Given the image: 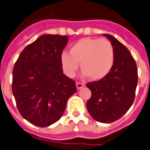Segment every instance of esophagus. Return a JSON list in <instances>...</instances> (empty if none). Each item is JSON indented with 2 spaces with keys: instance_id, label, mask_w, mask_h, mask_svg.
<instances>
[{
  "instance_id": "obj_1",
  "label": "esophagus",
  "mask_w": 150,
  "mask_h": 150,
  "mask_svg": "<svg viewBox=\"0 0 150 150\" xmlns=\"http://www.w3.org/2000/svg\"><path fill=\"white\" fill-rule=\"evenodd\" d=\"M84 86V84L83 83H76V87H77V89L79 90L81 88H83Z\"/></svg>"
}]
</instances>
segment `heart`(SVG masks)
<instances>
[{"mask_svg":"<svg viewBox=\"0 0 150 150\" xmlns=\"http://www.w3.org/2000/svg\"><path fill=\"white\" fill-rule=\"evenodd\" d=\"M60 63L64 73L73 77L79 69L83 75L91 80H100L106 77L115 64L114 47L106 39L83 38L72 45L70 55L63 52Z\"/></svg>","mask_w":150,"mask_h":150,"instance_id":"1","label":"heart"}]
</instances>
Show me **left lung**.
<instances>
[{"mask_svg":"<svg viewBox=\"0 0 150 150\" xmlns=\"http://www.w3.org/2000/svg\"><path fill=\"white\" fill-rule=\"evenodd\" d=\"M103 35L109 39L114 47L115 64L105 78L86 84L91 91L86 109L95 121L110 123L122 117L134 103L137 68L126 46L113 35Z\"/></svg>","mask_w":150,"mask_h":150,"instance_id":"8db88e82","label":"left lung"}]
</instances>
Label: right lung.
<instances>
[{
  "label": "right lung",
  "mask_w": 150,
  "mask_h": 150,
  "mask_svg": "<svg viewBox=\"0 0 150 150\" xmlns=\"http://www.w3.org/2000/svg\"><path fill=\"white\" fill-rule=\"evenodd\" d=\"M67 35H43L24 47L13 70L12 91L20 114L35 126H51L64 115L77 89L63 73L60 56Z\"/></svg>",
  "instance_id": "obj_1"
}]
</instances>
